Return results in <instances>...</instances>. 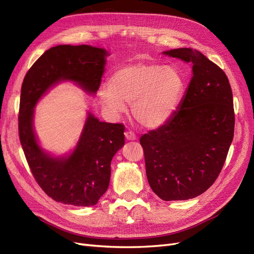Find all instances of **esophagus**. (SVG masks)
Returning <instances> with one entry per match:
<instances>
[{"label": "esophagus", "mask_w": 254, "mask_h": 254, "mask_svg": "<svg viewBox=\"0 0 254 254\" xmlns=\"http://www.w3.org/2000/svg\"><path fill=\"white\" fill-rule=\"evenodd\" d=\"M125 136H126V138L127 139V140H135V139L137 138L135 133L132 132V130H127V132L125 133Z\"/></svg>", "instance_id": "obj_1"}]
</instances>
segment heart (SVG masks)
I'll list each match as a JSON object with an SVG mask.
<instances>
[{"label": "heart", "mask_w": 254, "mask_h": 254, "mask_svg": "<svg viewBox=\"0 0 254 254\" xmlns=\"http://www.w3.org/2000/svg\"><path fill=\"white\" fill-rule=\"evenodd\" d=\"M185 77L174 66L134 63L118 68L100 89V99L114 114L132 104L135 119L144 127H158L172 117L185 91Z\"/></svg>", "instance_id": "heart-1"}]
</instances>
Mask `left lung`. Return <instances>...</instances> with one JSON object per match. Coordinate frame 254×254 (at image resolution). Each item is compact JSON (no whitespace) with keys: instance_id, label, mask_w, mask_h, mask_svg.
Instances as JSON below:
<instances>
[{"instance_id":"obj_1","label":"left lung","mask_w":254,"mask_h":254,"mask_svg":"<svg viewBox=\"0 0 254 254\" xmlns=\"http://www.w3.org/2000/svg\"><path fill=\"white\" fill-rule=\"evenodd\" d=\"M192 63L193 75L178 110L140 137L151 189L163 200L196 197L214 184L234 135V108L224 70L192 48L165 52Z\"/></svg>"}]
</instances>
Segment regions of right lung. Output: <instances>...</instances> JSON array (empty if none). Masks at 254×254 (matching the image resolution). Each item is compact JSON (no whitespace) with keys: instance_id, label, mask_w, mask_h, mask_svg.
Segmentation results:
<instances>
[{"instance_id":"1","label":"right lung","mask_w":254,"mask_h":254,"mask_svg":"<svg viewBox=\"0 0 254 254\" xmlns=\"http://www.w3.org/2000/svg\"><path fill=\"white\" fill-rule=\"evenodd\" d=\"M105 50L89 45H58L32 64L21 88L19 137L36 182L50 197L64 204L94 206L106 192L111 161L125 144V126L106 124L88 114L75 151L66 158L48 156L37 143L32 128L40 97L61 80H71L95 94L104 71Z\"/></svg>"}]
</instances>
